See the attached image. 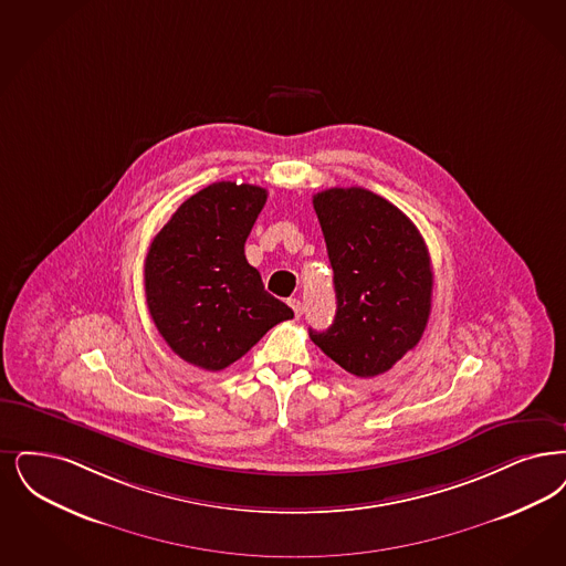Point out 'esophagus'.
<instances>
[{"label": "esophagus", "mask_w": 566, "mask_h": 566, "mask_svg": "<svg viewBox=\"0 0 566 566\" xmlns=\"http://www.w3.org/2000/svg\"><path fill=\"white\" fill-rule=\"evenodd\" d=\"M289 305L293 307L294 316L301 317V314H303V303L298 298H289Z\"/></svg>", "instance_id": "obj_1"}]
</instances>
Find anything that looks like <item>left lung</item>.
<instances>
[{
	"instance_id": "1",
	"label": "left lung",
	"mask_w": 566,
	"mask_h": 566,
	"mask_svg": "<svg viewBox=\"0 0 566 566\" xmlns=\"http://www.w3.org/2000/svg\"><path fill=\"white\" fill-rule=\"evenodd\" d=\"M335 272L337 314L310 337L340 368L377 377L410 352L431 312L430 252L407 214L363 187L314 196Z\"/></svg>"
}]
</instances>
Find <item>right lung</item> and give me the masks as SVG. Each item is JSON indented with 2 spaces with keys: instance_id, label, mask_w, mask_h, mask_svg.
I'll return each mask as SVG.
<instances>
[{
  "instance_id": "right-lung-1",
  "label": "right lung",
  "mask_w": 566,
  "mask_h": 566,
  "mask_svg": "<svg viewBox=\"0 0 566 566\" xmlns=\"http://www.w3.org/2000/svg\"><path fill=\"white\" fill-rule=\"evenodd\" d=\"M268 191L212 182L182 202L145 256L151 319L170 349L203 370L240 360L293 310L265 291L244 244Z\"/></svg>"
}]
</instances>
